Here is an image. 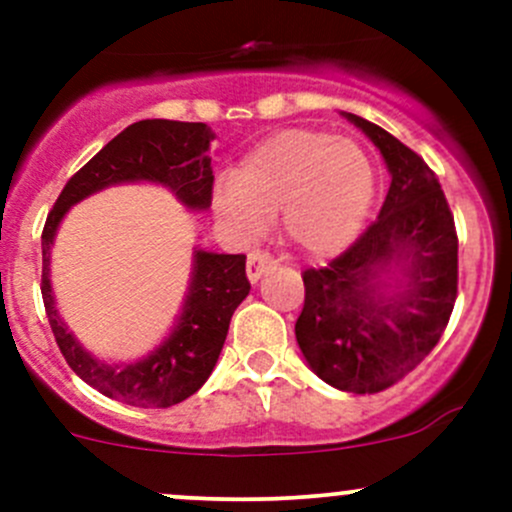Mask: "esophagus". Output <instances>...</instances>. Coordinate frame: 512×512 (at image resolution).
<instances>
[{"mask_svg":"<svg viewBox=\"0 0 512 512\" xmlns=\"http://www.w3.org/2000/svg\"><path fill=\"white\" fill-rule=\"evenodd\" d=\"M272 267H275V260H272L270 255H265V252H252V255L247 257V280L255 285V282L260 280L265 272H270Z\"/></svg>","mask_w":512,"mask_h":512,"instance_id":"1","label":"esophagus"}]
</instances>
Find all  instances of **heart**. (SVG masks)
Here are the masks:
<instances>
[{"label":"heart","instance_id":"b5f03b06","mask_svg":"<svg viewBox=\"0 0 512 512\" xmlns=\"http://www.w3.org/2000/svg\"><path fill=\"white\" fill-rule=\"evenodd\" d=\"M374 198V165L352 138L287 128L245 153L213 188L215 215L242 240L260 237L280 210L282 235L312 257L354 240Z\"/></svg>","mask_w":512,"mask_h":512}]
</instances>
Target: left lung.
I'll use <instances>...</instances> for the list:
<instances>
[{"label": "left lung", "mask_w": 512, "mask_h": 512, "mask_svg": "<svg viewBox=\"0 0 512 512\" xmlns=\"http://www.w3.org/2000/svg\"><path fill=\"white\" fill-rule=\"evenodd\" d=\"M384 158L376 223L322 270H304L294 324L309 369L352 394L389 389L441 339L456 304L458 237L433 170L376 123L342 111Z\"/></svg>", "instance_id": "8db88e82"}]
</instances>
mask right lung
<instances>
[{
    "instance_id": "obj_1",
    "label": "right lung",
    "mask_w": 512,
    "mask_h": 512,
    "mask_svg": "<svg viewBox=\"0 0 512 512\" xmlns=\"http://www.w3.org/2000/svg\"><path fill=\"white\" fill-rule=\"evenodd\" d=\"M208 123L148 118L108 141L61 190L41 235V297L56 344L79 379L108 399L141 409H165L193 396L213 374L232 312L250 294L245 255H218L193 247L188 289L173 327L148 354L108 361L79 342L56 309L51 287V247L74 205L111 185H160L190 213H205L213 193Z\"/></svg>"
}]
</instances>
